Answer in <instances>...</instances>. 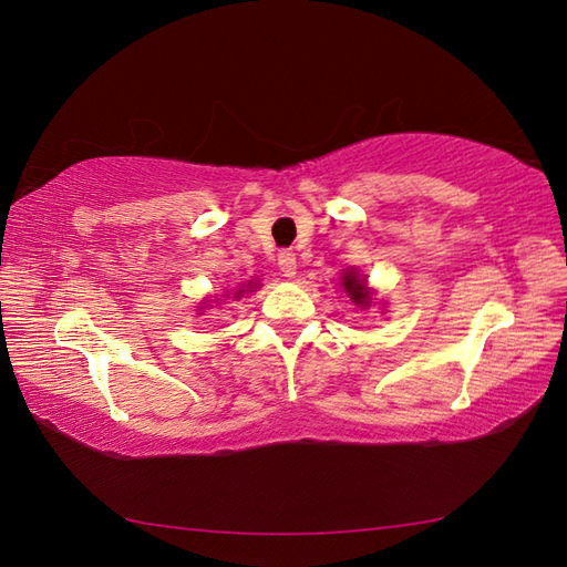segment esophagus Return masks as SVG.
<instances>
[{
  "mask_svg": "<svg viewBox=\"0 0 567 567\" xmlns=\"http://www.w3.org/2000/svg\"><path fill=\"white\" fill-rule=\"evenodd\" d=\"M279 269H281L284 277H296L298 260H296V252L293 250H281L279 252Z\"/></svg>",
  "mask_w": 567,
  "mask_h": 567,
  "instance_id": "34e87169",
  "label": "esophagus"
}]
</instances>
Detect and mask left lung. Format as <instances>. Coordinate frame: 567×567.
<instances>
[{
    "mask_svg": "<svg viewBox=\"0 0 567 567\" xmlns=\"http://www.w3.org/2000/svg\"><path fill=\"white\" fill-rule=\"evenodd\" d=\"M342 288L348 290V296L352 298L354 305L359 307H369L371 305V296H369V288H367V281L359 279L357 269H348L346 277H342Z\"/></svg>",
    "mask_w": 567,
    "mask_h": 567,
    "instance_id": "1",
    "label": "left lung"
}]
</instances>
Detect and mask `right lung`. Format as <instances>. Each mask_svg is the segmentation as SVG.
Segmentation results:
<instances>
[{
	"label": "right lung",
	"mask_w": 567,
	"mask_h": 567,
	"mask_svg": "<svg viewBox=\"0 0 567 567\" xmlns=\"http://www.w3.org/2000/svg\"><path fill=\"white\" fill-rule=\"evenodd\" d=\"M244 287L247 288L248 293H252V288H257V286H255V281H248V284H244L241 288H238V290H236V296H241V293H246V291L243 290ZM236 296H234V298H236ZM203 305H205V302H203ZM200 310H203V307H200Z\"/></svg>",
	"instance_id": "obj_1"
}]
</instances>
